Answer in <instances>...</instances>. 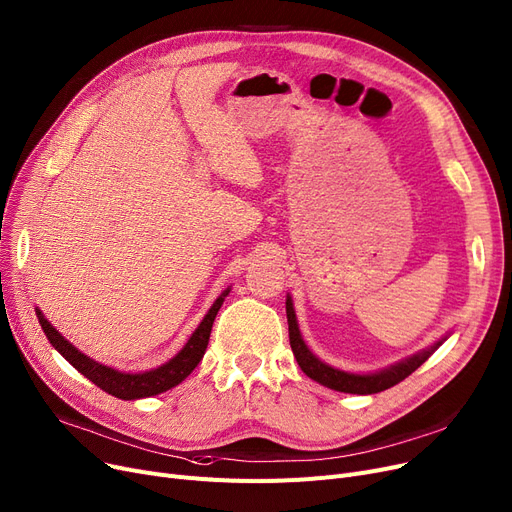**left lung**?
<instances>
[{
	"label": "left lung",
	"instance_id": "1",
	"mask_svg": "<svg viewBox=\"0 0 512 512\" xmlns=\"http://www.w3.org/2000/svg\"><path fill=\"white\" fill-rule=\"evenodd\" d=\"M285 310H287V325H289V344H291V352H294L300 369L314 379L316 383H321L325 387L335 389V392H344V394H377L383 392V389L394 387L396 383H400L402 379H406L410 373H415L421 364L437 350V346H442L444 339L435 342L431 348L421 350L417 354H412L396 364H389L387 369L375 371V373H348L342 369H335L331 364L323 362L321 358H316L310 348L306 346V342L302 339L298 321H296V312H294V304H291V298L287 296L285 302Z\"/></svg>",
	"mask_w": 512,
	"mask_h": 512
}]
</instances>
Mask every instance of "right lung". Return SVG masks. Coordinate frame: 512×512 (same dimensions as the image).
<instances>
[{
	"instance_id": "obj_1",
	"label": "right lung",
	"mask_w": 512,
	"mask_h": 512,
	"mask_svg": "<svg viewBox=\"0 0 512 512\" xmlns=\"http://www.w3.org/2000/svg\"><path fill=\"white\" fill-rule=\"evenodd\" d=\"M227 294H229V289H225L223 294L216 298V302L210 306V310L206 312L198 329L191 333L187 344L173 358L160 364V367H156V369L141 371V373H123V371L106 367V364H100L97 360L85 356L83 352H79L75 346H72L68 339H64V335H60L56 331V327H52V323L45 319L39 308H35V312H37V319H39L43 333L47 335V339H50V344L81 375H85L89 381H93L97 387L112 394L114 398L137 400V398H150V396L162 394V392H166V389L179 385L193 369L198 367L200 360L204 358L206 348H208V339H210L212 323L216 319V312L223 306Z\"/></svg>"
}]
</instances>
